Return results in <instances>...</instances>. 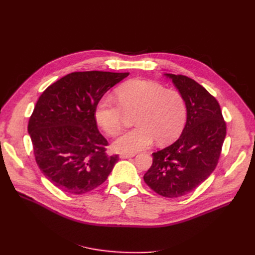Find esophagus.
Instances as JSON below:
<instances>
[{"mask_svg":"<svg viewBox=\"0 0 255 255\" xmlns=\"http://www.w3.org/2000/svg\"><path fill=\"white\" fill-rule=\"evenodd\" d=\"M135 156V154L134 153H128V154H127V153H122V154H120V158H122V159H125V158H130V157H134Z\"/></svg>","mask_w":255,"mask_h":255,"instance_id":"34e87169","label":"esophagus"}]
</instances>
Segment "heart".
I'll use <instances>...</instances> for the list:
<instances>
[{"label": "heart", "instance_id": "obj_1", "mask_svg": "<svg viewBox=\"0 0 255 255\" xmlns=\"http://www.w3.org/2000/svg\"><path fill=\"white\" fill-rule=\"evenodd\" d=\"M118 103L109 97L102 98L95 110V118L102 129L117 135L122 128L125 112H137L136 128L128 129L113 143L121 153H135L149 146L155 140L166 144L182 133L187 117L184 99L179 92L166 90L160 84L144 80H132L118 88Z\"/></svg>", "mask_w": 255, "mask_h": 255}]
</instances>
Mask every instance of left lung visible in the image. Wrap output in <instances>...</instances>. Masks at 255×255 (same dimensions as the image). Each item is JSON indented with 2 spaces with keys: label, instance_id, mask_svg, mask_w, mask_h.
Here are the masks:
<instances>
[{
  "label": "left lung",
  "instance_id": "obj_1",
  "mask_svg": "<svg viewBox=\"0 0 255 255\" xmlns=\"http://www.w3.org/2000/svg\"><path fill=\"white\" fill-rule=\"evenodd\" d=\"M164 76L184 99L186 123L175 142L152 153L153 163L143 180L156 194L177 198L195 190L215 170L227 128L217 100L201 85L184 75Z\"/></svg>",
  "mask_w": 255,
  "mask_h": 255
}]
</instances>
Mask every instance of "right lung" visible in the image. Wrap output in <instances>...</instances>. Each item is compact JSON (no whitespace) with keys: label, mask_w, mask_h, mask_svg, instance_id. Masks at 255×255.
<instances>
[{"label":"right lung","mask_w":255,"mask_h":255,"mask_svg":"<svg viewBox=\"0 0 255 255\" xmlns=\"http://www.w3.org/2000/svg\"><path fill=\"white\" fill-rule=\"evenodd\" d=\"M129 73L73 72L50 85L28 122L36 163L59 189L82 195L105 182L118 155H107V140L95 118L98 102Z\"/></svg>","instance_id":"1"}]
</instances>
